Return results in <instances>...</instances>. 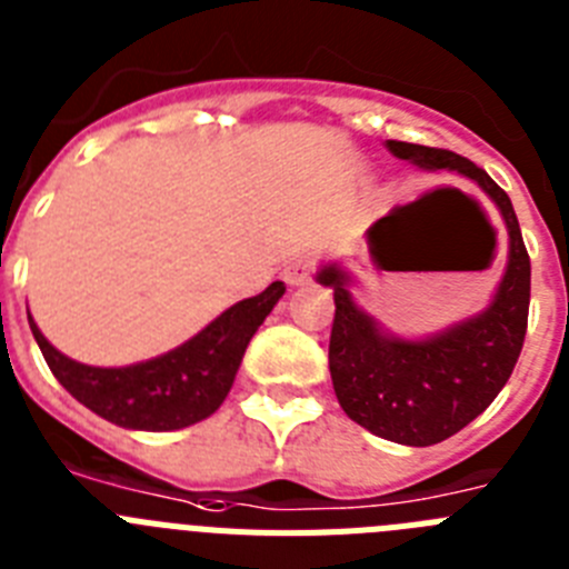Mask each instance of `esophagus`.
<instances>
[{
    "mask_svg": "<svg viewBox=\"0 0 569 569\" xmlns=\"http://www.w3.org/2000/svg\"><path fill=\"white\" fill-rule=\"evenodd\" d=\"M310 276H313V259H305V256L288 261V268H284V281L288 284H305Z\"/></svg>",
    "mask_w": 569,
    "mask_h": 569,
    "instance_id": "34e87169",
    "label": "esophagus"
}]
</instances>
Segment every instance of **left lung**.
<instances>
[{"label":"left lung","mask_w":569,"mask_h":569,"mask_svg":"<svg viewBox=\"0 0 569 569\" xmlns=\"http://www.w3.org/2000/svg\"><path fill=\"white\" fill-rule=\"evenodd\" d=\"M390 153L427 170H459L499 204L510 233V261L490 308L425 341L385 336L356 308L339 268H325L321 284L333 288L330 330L333 390L356 425L387 441L430 447L459 433L490 407L519 361L530 313V256L510 196L465 156L427 144L387 142Z\"/></svg>","instance_id":"8db88e82"}]
</instances>
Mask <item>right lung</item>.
<instances>
[{"label":"right lung","mask_w":569,"mask_h":569,"mask_svg":"<svg viewBox=\"0 0 569 569\" xmlns=\"http://www.w3.org/2000/svg\"><path fill=\"white\" fill-rule=\"evenodd\" d=\"M284 293L273 281L259 296L239 301L182 347L130 367H90L50 345L28 316L33 339L59 385L88 410L128 430H182L219 410L233 387L241 356L259 325Z\"/></svg>","instance_id":"add662e5"}]
</instances>
